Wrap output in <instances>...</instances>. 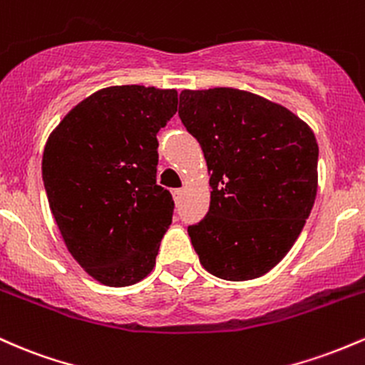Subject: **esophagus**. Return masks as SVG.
I'll use <instances>...</instances> for the list:
<instances>
[{
    "label": "esophagus",
    "instance_id": "34e87169",
    "mask_svg": "<svg viewBox=\"0 0 365 365\" xmlns=\"http://www.w3.org/2000/svg\"><path fill=\"white\" fill-rule=\"evenodd\" d=\"M182 193H184V191L181 190V187H179V190H174V191H172V196H174L175 202H179V200L182 198Z\"/></svg>",
    "mask_w": 365,
    "mask_h": 365
}]
</instances>
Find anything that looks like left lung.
<instances>
[{
  "instance_id": "8db88e82",
  "label": "left lung",
  "mask_w": 365,
  "mask_h": 365,
  "mask_svg": "<svg viewBox=\"0 0 365 365\" xmlns=\"http://www.w3.org/2000/svg\"><path fill=\"white\" fill-rule=\"evenodd\" d=\"M179 117L210 172V208L187 227L200 262L220 279L264 276L289 252L314 207L312 129L284 106L232 88L184 89Z\"/></svg>"
}]
</instances>
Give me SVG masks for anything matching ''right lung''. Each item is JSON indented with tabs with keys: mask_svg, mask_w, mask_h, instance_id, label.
Listing matches in <instances>:
<instances>
[{
	"mask_svg": "<svg viewBox=\"0 0 365 365\" xmlns=\"http://www.w3.org/2000/svg\"><path fill=\"white\" fill-rule=\"evenodd\" d=\"M178 112V91L112 86L86 98L48 138L43 181L68 252L101 284L145 279L172 222L157 184V134Z\"/></svg>",
	"mask_w": 365,
	"mask_h": 365,
	"instance_id": "add662e5",
	"label": "right lung"
}]
</instances>
